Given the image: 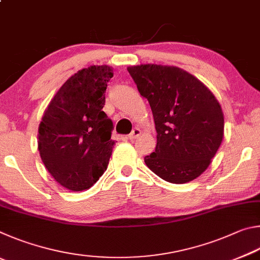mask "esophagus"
I'll return each instance as SVG.
<instances>
[{"label": "esophagus", "mask_w": 260, "mask_h": 260, "mask_svg": "<svg viewBox=\"0 0 260 260\" xmlns=\"http://www.w3.org/2000/svg\"><path fill=\"white\" fill-rule=\"evenodd\" d=\"M140 135H141V131L139 128H134L133 131H132V133L128 135V139L129 140H135Z\"/></svg>", "instance_id": "34e87169"}]
</instances>
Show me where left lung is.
Instances as JSON below:
<instances>
[{
  "mask_svg": "<svg viewBox=\"0 0 260 260\" xmlns=\"http://www.w3.org/2000/svg\"><path fill=\"white\" fill-rule=\"evenodd\" d=\"M127 71L150 104L156 126V150L144 162L171 183L199 178L223 139L225 120L218 100L203 82L177 67L140 64Z\"/></svg>",
  "mask_w": 260,
  "mask_h": 260,
  "instance_id": "left-lung-1",
  "label": "left lung"
}]
</instances>
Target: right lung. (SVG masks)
I'll return each mask as SVG.
<instances>
[{"mask_svg":"<svg viewBox=\"0 0 260 260\" xmlns=\"http://www.w3.org/2000/svg\"><path fill=\"white\" fill-rule=\"evenodd\" d=\"M112 77L109 65L79 70L51 99L39 125L42 162L55 181L71 191L89 189L108 167L113 125L102 109Z\"/></svg>","mask_w":260,"mask_h":260,"instance_id":"add662e5","label":"right lung"}]
</instances>
